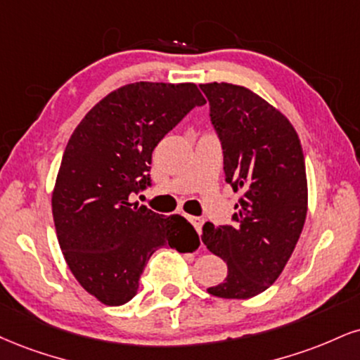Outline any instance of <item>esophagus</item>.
I'll use <instances>...</instances> for the list:
<instances>
[{
	"label": "esophagus",
	"instance_id": "1",
	"mask_svg": "<svg viewBox=\"0 0 360 360\" xmlns=\"http://www.w3.org/2000/svg\"><path fill=\"white\" fill-rule=\"evenodd\" d=\"M188 219L191 221V224L194 228H196L198 233H201V228H202V223H205V219L198 218V216H188Z\"/></svg>",
	"mask_w": 360,
	"mask_h": 360
}]
</instances>
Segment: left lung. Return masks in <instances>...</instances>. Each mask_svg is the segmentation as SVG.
<instances>
[{
  "label": "left lung",
  "instance_id": "left-lung-1",
  "mask_svg": "<svg viewBox=\"0 0 360 360\" xmlns=\"http://www.w3.org/2000/svg\"><path fill=\"white\" fill-rule=\"evenodd\" d=\"M223 149L224 179L241 193L233 224L202 226V243L228 265L207 293L251 298L275 283L307 218L305 159L293 125L266 101L233 84L199 85Z\"/></svg>",
  "mask_w": 360,
  "mask_h": 360
}]
</instances>
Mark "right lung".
Wrapping results in <instances>:
<instances>
[{"label": "right lung", "instance_id": "1", "mask_svg": "<svg viewBox=\"0 0 360 360\" xmlns=\"http://www.w3.org/2000/svg\"><path fill=\"white\" fill-rule=\"evenodd\" d=\"M206 101L194 84L137 82L114 90L73 131L60 164L51 211L60 248L77 281L105 305L136 297L155 250H196L183 216L131 202L150 186L154 147Z\"/></svg>", "mask_w": 360, "mask_h": 360}]
</instances>
